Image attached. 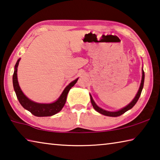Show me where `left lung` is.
<instances>
[{
	"mask_svg": "<svg viewBox=\"0 0 160 160\" xmlns=\"http://www.w3.org/2000/svg\"><path fill=\"white\" fill-rule=\"evenodd\" d=\"M144 80H145V72L143 71L142 70V80H141V83H140V88H139V90L138 92V93L136 94V96L135 97V98L133 99V100L130 103V104L128 105V106H126V107L123 108L122 109L118 111V112H108V111H105L104 109H101V108H99L97 105L94 103V100L92 99V97L90 96V100H91V103L92 104V106L94 107V109H95L97 112H98L99 113H102L103 115H105V116H112V117H116V116H119L121 115H122L123 113H124L125 112H126L127 111H128L129 109H131V108H132V107L134 106V105L136 104V102H138V100L139 97L140 96V94H141V92L143 88V85H144Z\"/></svg>",
	"mask_w": 160,
	"mask_h": 160,
	"instance_id": "obj_1",
	"label": "left lung"
}]
</instances>
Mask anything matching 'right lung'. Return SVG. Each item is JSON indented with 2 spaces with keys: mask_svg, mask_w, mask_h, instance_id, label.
Returning a JSON list of instances; mask_svg holds the SVG:
<instances>
[{
  "mask_svg": "<svg viewBox=\"0 0 160 160\" xmlns=\"http://www.w3.org/2000/svg\"><path fill=\"white\" fill-rule=\"evenodd\" d=\"M20 60V59H18L15 66V71L12 75V83L16 96H17L20 104L25 109L28 110L29 112H31L32 114L36 116H51L60 112L63 109L65 104H66L68 93L69 90L71 89L72 87H73L75 84L77 82L78 78L72 81V82H70L65 88L63 93L61 94L60 97L57 99V101H56L55 102L51 103V104H39V103L34 102L31 101L30 99H29L23 94L20 86H19L17 77V71Z\"/></svg>",
  "mask_w": 160,
  "mask_h": 160,
  "instance_id": "right-lung-1",
  "label": "right lung"
}]
</instances>
